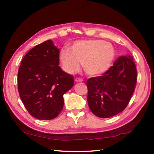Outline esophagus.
Here are the masks:
<instances>
[{
  "label": "esophagus",
  "mask_w": 154,
  "mask_h": 154,
  "mask_svg": "<svg viewBox=\"0 0 154 154\" xmlns=\"http://www.w3.org/2000/svg\"><path fill=\"white\" fill-rule=\"evenodd\" d=\"M75 82H83V79H82V78H79V77H77L75 78Z\"/></svg>",
  "instance_id": "1"
}]
</instances>
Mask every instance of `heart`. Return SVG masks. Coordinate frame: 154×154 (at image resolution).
Wrapping results in <instances>:
<instances>
[{
  "instance_id": "heart-1",
  "label": "heart",
  "mask_w": 154,
  "mask_h": 154,
  "mask_svg": "<svg viewBox=\"0 0 154 154\" xmlns=\"http://www.w3.org/2000/svg\"><path fill=\"white\" fill-rule=\"evenodd\" d=\"M115 58V49L111 43L101 40H79L69 49H64L59 56L65 71L75 74L81 69L82 62L85 72L98 76L107 71Z\"/></svg>"
}]
</instances>
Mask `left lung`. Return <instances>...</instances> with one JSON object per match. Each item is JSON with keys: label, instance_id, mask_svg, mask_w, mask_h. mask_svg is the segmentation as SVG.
I'll use <instances>...</instances> for the list:
<instances>
[{"label": "left lung", "instance_id": "obj_1", "mask_svg": "<svg viewBox=\"0 0 154 154\" xmlns=\"http://www.w3.org/2000/svg\"><path fill=\"white\" fill-rule=\"evenodd\" d=\"M137 80L132 56L119 57L102 76L88 79V103L91 111L101 118L121 113L128 105Z\"/></svg>", "mask_w": 154, "mask_h": 154}]
</instances>
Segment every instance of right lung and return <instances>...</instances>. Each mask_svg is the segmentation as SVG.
Instances as JSON below:
<instances>
[{
  "mask_svg": "<svg viewBox=\"0 0 154 154\" xmlns=\"http://www.w3.org/2000/svg\"><path fill=\"white\" fill-rule=\"evenodd\" d=\"M60 51L51 40L36 45L21 62L18 92L25 108L41 120L56 118L64 106L63 95L74 85V77L59 65Z\"/></svg>",
  "mask_w": 154,
  "mask_h": 154,
  "instance_id": "right-lung-1",
  "label": "right lung"
}]
</instances>
